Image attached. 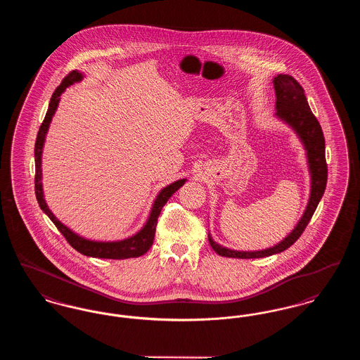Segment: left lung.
Listing matches in <instances>:
<instances>
[{"label":"left lung","instance_id":"8db88e82","mask_svg":"<svg viewBox=\"0 0 360 360\" xmlns=\"http://www.w3.org/2000/svg\"><path fill=\"white\" fill-rule=\"evenodd\" d=\"M275 96H276V117L289 124L304 143L308 156L309 172L311 178L310 186V198L308 206L304 212V216L295 225L285 239L271 248L262 251H233L219 245L213 241L210 233L207 235L209 244L219 255L225 257H238V259H255L279 254L288 250L297 239L302 235L308 225L316 207L319 205L326 188L328 179V167L326 160V139L321 129V125L316 116L311 113L309 108L308 100L305 97V91L291 75L278 74L274 78Z\"/></svg>","mask_w":360,"mask_h":360}]
</instances>
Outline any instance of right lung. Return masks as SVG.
Wrapping results in <instances>:
<instances>
[{
  "mask_svg": "<svg viewBox=\"0 0 360 360\" xmlns=\"http://www.w3.org/2000/svg\"><path fill=\"white\" fill-rule=\"evenodd\" d=\"M82 78H84L82 72H79L77 70L71 71L63 78L62 84L55 89V91L52 94L51 101L49 105V110H47L46 117H44V120L39 128L36 143H34V194H36V200L39 202L40 209L50 217V220L55 224V226L65 236V239L68 240L70 245L74 250H77L78 252H81L82 255L101 257V259H119V260L120 259H128V257H141L151 248V245L154 243L155 229H156L158 217L162 212V207L166 205V202L169 201V198L172 197V194L186 182V179H179L172 185L162 188V191L158 194V197L155 200L150 217H148L146 225L132 238L120 240V241H106L105 243V241H93V240L84 239V238L78 236L77 233L70 231L66 225H63L52 214L51 210L49 209V206L44 201V197H43L41 153H43V144H44V140H46V135H47L52 116H53V113L58 108L59 100H60L59 98L60 94L65 91L66 87H69L70 85H72L75 82H79Z\"/></svg>",
  "mask_w": 360,
  "mask_h": 360,
  "instance_id": "right-lung-1",
  "label": "right lung"
}]
</instances>
